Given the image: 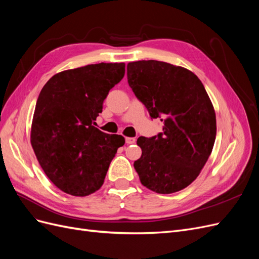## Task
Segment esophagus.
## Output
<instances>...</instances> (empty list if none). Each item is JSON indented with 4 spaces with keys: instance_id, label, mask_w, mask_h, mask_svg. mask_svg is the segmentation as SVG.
Masks as SVG:
<instances>
[{
    "instance_id": "esophagus-1",
    "label": "esophagus",
    "mask_w": 259,
    "mask_h": 259,
    "mask_svg": "<svg viewBox=\"0 0 259 259\" xmlns=\"http://www.w3.org/2000/svg\"><path fill=\"white\" fill-rule=\"evenodd\" d=\"M125 142H126L127 145L135 144L136 143V138H134V137H126V138H125Z\"/></svg>"
}]
</instances>
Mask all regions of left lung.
<instances>
[{"label": "left lung", "mask_w": 259, "mask_h": 259, "mask_svg": "<svg viewBox=\"0 0 259 259\" xmlns=\"http://www.w3.org/2000/svg\"><path fill=\"white\" fill-rule=\"evenodd\" d=\"M127 81L163 133L139 137L134 162L140 183L156 193L183 190L200 174L216 138L214 107L190 70L158 60L128 62Z\"/></svg>", "instance_id": "8db88e82"}]
</instances>
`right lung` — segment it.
I'll list each match as a JSON object with an SVG mask.
<instances>
[{"mask_svg":"<svg viewBox=\"0 0 259 259\" xmlns=\"http://www.w3.org/2000/svg\"><path fill=\"white\" fill-rule=\"evenodd\" d=\"M124 73V62H100L59 72L43 86L30 140L44 173L61 191L85 197L103 186L125 139L94 124L109 91Z\"/></svg>","mask_w":259,"mask_h":259,"instance_id":"add662e5","label":"right lung"}]
</instances>
